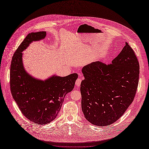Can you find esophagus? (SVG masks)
<instances>
[{
	"label": "esophagus",
	"instance_id": "esophagus-1",
	"mask_svg": "<svg viewBox=\"0 0 149 149\" xmlns=\"http://www.w3.org/2000/svg\"><path fill=\"white\" fill-rule=\"evenodd\" d=\"M81 79L80 78H78L76 81V85L77 86V87H79L80 86V84H81Z\"/></svg>",
	"mask_w": 149,
	"mask_h": 149
}]
</instances>
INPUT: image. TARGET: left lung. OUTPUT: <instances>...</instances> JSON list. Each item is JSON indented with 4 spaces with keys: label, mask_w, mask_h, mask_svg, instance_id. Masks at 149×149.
Returning a JSON list of instances; mask_svg holds the SVG:
<instances>
[{
    "label": "left lung",
    "mask_w": 149,
    "mask_h": 149,
    "mask_svg": "<svg viewBox=\"0 0 149 149\" xmlns=\"http://www.w3.org/2000/svg\"><path fill=\"white\" fill-rule=\"evenodd\" d=\"M80 84L81 109L94 125L108 126L119 119L133 101L139 83V64L126 42L111 63L97 61L84 66Z\"/></svg>",
    "instance_id": "left-lung-1"
}]
</instances>
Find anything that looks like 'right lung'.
<instances>
[{
    "label": "right lung",
    "mask_w": 149,
    "mask_h": 149,
    "mask_svg": "<svg viewBox=\"0 0 149 149\" xmlns=\"http://www.w3.org/2000/svg\"><path fill=\"white\" fill-rule=\"evenodd\" d=\"M45 31L29 34L13 56L10 84L13 99L22 113L35 123L45 125L57 116L65 95L73 90L77 73L65 77L52 75L46 80L36 79L28 73L23 63V51L33 41L46 37Z\"/></svg>",
    "instance_id": "right-lung-1"
}]
</instances>
